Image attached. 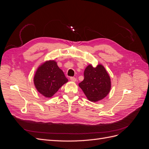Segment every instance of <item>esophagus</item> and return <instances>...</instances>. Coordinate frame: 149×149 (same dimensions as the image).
I'll use <instances>...</instances> for the list:
<instances>
[{"label":"esophagus","instance_id":"34e87169","mask_svg":"<svg viewBox=\"0 0 149 149\" xmlns=\"http://www.w3.org/2000/svg\"><path fill=\"white\" fill-rule=\"evenodd\" d=\"M70 80L71 81L75 82L76 81V79L74 77H71V78H70Z\"/></svg>","mask_w":149,"mask_h":149}]
</instances>
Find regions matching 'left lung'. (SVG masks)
I'll use <instances>...</instances> for the list:
<instances>
[{
  "label": "left lung",
  "mask_w": 149,
  "mask_h": 149,
  "mask_svg": "<svg viewBox=\"0 0 149 149\" xmlns=\"http://www.w3.org/2000/svg\"><path fill=\"white\" fill-rule=\"evenodd\" d=\"M84 80L79 83V86L88 100L95 102L109 94L111 88V78L102 65L95 68L89 65L84 71Z\"/></svg>",
  "instance_id": "left-lung-1"
}]
</instances>
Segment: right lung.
<instances>
[{
	"instance_id": "obj_1",
	"label": "right lung",
	"mask_w": 149,
	"mask_h": 149,
	"mask_svg": "<svg viewBox=\"0 0 149 149\" xmlns=\"http://www.w3.org/2000/svg\"><path fill=\"white\" fill-rule=\"evenodd\" d=\"M68 81L63 71L54 60L47 61L40 65L33 78L36 89L46 97H52Z\"/></svg>"
}]
</instances>
